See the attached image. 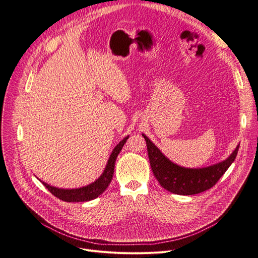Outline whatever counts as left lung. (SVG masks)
<instances>
[{
    "instance_id": "8db88e82",
    "label": "left lung",
    "mask_w": 258,
    "mask_h": 258,
    "mask_svg": "<svg viewBox=\"0 0 258 258\" xmlns=\"http://www.w3.org/2000/svg\"><path fill=\"white\" fill-rule=\"evenodd\" d=\"M143 136L147 143L150 165L154 176L163 188L177 195L189 196L213 187L234 161L239 148L237 145L230 156L221 162L205 168L190 169L171 161L144 133Z\"/></svg>"
}]
</instances>
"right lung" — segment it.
<instances>
[{
	"instance_id": "obj_1",
	"label": "right lung",
	"mask_w": 258,
	"mask_h": 258,
	"mask_svg": "<svg viewBox=\"0 0 258 258\" xmlns=\"http://www.w3.org/2000/svg\"><path fill=\"white\" fill-rule=\"evenodd\" d=\"M129 136H126L125 139L120 141L113 149L112 153L107 161V164L105 166V170L102 175L95 181V182L90 183L86 186L80 188H72V189H64V188H58L52 185H49L45 182L42 184L49 189V191L57 197L58 199L62 200L64 202H86L96 199L101 194L105 191V189L108 187L109 183L112 180L113 172H114V163L118 153L122 150L123 146L127 142Z\"/></svg>"
}]
</instances>
